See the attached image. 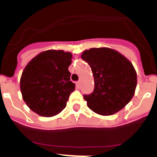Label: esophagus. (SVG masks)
<instances>
[{
  "label": "esophagus",
  "instance_id": "esophagus-1",
  "mask_svg": "<svg viewBox=\"0 0 157 157\" xmlns=\"http://www.w3.org/2000/svg\"><path fill=\"white\" fill-rule=\"evenodd\" d=\"M76 86H77L78 88H79V87H80V81H78L77 82H76Z\"/></svg>",
  "mask_w": 157,
  "mask_h": 157
}]
</instances>
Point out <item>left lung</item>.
Masks as SVG:
<instances>
[{"instance_id": "1", "label": "left lung", "mask_w": 157, "mask_h": 157, "mask_svg": "<svg viewBox=\"0 0 157 157\" xmlns=\"http://www.w3.org/2000/svg\"><path fill=\"white\" fill-rule=\"evenodd\" d=\"M81 57L90 66L94 78V92L83 95L89 109L101 116H111L123 109L137 86L132 63L109 48H92L84 51Z\"/></svg>"}]
</instances>
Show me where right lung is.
Listing matches in <instances>:
<instances>
[{
	"instance_id": "obj_1",
	"label": "right lung",
	"mask_w": 157,
	"mask_h": 157,
	"mask_svg": "<svg viewBox=\"0 0 157 157\" xmlns=\"http://www.w3.org/2000/svg\"><path fill=\"white\" fill-rule=\"evenodd\" d=\"M72 55L63 50H47L30 60L22 73L20 90L25 103L44 117L59 114L75 89L68 67Z\"/></svg>"
}]
</instances>
